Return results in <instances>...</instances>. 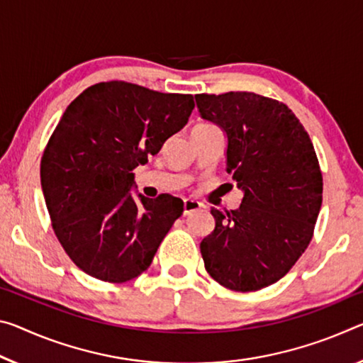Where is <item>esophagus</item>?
Listing matches in <instances>:
<instances>
[{
    "mask_svg": "<svg viewBox=\"0 0 363 363\" xmlns=\"http://www.w3.org/2000/svg\"><path fill=\"white\" fill-rule=\"evenodd\" d=\"M202 208V203L197 202V200H184V215H191V213L197 211Z\"/></svg>",
    "mask_w": 363,
    "mask_h": 363,
    "instance_id": "esophagus-1",
    "label": "esophagus"
}]
</instances>
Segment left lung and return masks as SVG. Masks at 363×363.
<instances>
[{
    "mask_svg": "<svg viewBox=\"0 0 363 363\" xmlns=\"http://www.w3.org/2000/svg\"><path fill=\"white\" fill-rule=\"evenodd\" d=\"M200 116L228 139L226 171L244 192L238 210L211 208L200 242L206 272L228 289L274 284L310 244L323 177L307 130L284 103L252 91L195 95Z\"/></svg>",
    "mask_w": 363,
    "mask_h": 363,
    "instance_id": "8db88e82",
    "label": "left lung"
}]
</instances>
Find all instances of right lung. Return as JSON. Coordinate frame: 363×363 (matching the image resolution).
<instances>
[{
  "label": "right lung",
  "mask_w": 363,
  "mask_h": 363,
  "mask_svg": "<svg viewBox=\"0 0 363 363\" xmlns=\"http://www.w3.org/2000/svg\"><path fill=\"white\" fill-rule=\"evenodd\" d=\"M194 96L111 80L85 89L45 148L40 179L62 249L96 279L125 283L150 267L184 202L134 191V172L187 124Z\"/></svg>",
  "instance_id": "right-lung-1"
}]
</instances>
